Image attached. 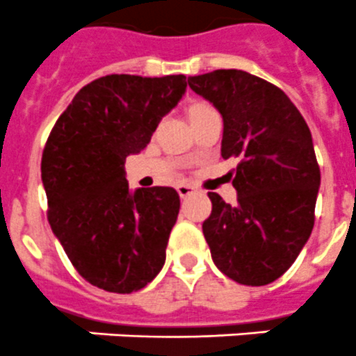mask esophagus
<instances>
[{
  "instance_id": "esophagus-1",
  "label": "esophagus",
  "mask_w": 356,
  "mask_h": 356,
  "mask_svg": "<svg viewBox=\"0 0 356 356\" xmlns=\"http://www.w3.org/2000/svg\"><path fill=\"white\" fill-rule=\"evenodd\" d=\"M195 191H197L195 188L190 186V184H179V186H177V193L182 197V199H184V197H188V195H191V193H195Z\"/></svg>"
}]
</instances>
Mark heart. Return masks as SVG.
Segmentation results:
<instances>
[{"instance_id":"1","label":"heart","mask_w":356,"mask_h":356,"mask_svg":"<svg viewBox=\"0 0 356 356\" xmlns=\"http://www.w3.org/2000/svg\"><path fill=\"white\" fill-rule=\"evenodd\" d=\"M206 111H211V107L206 104H202V102H195V104L190 107V111H188V116H190V118H195V116L206 113Z\"/></svg>"}]
</instances>
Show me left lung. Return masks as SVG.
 Returning a JSON list of instances; mask_svg holds the SVG:
<instances>
[{
	"label": "left lung",
	"instance_id": "1",
	"mask_svg": "<svg viewBox=\"0 0 356 356\" xmlns=\"http://www.w3.org/2000/svg\"><path fill=\"white\" fill-rule=\"evenodd\" d=\"M224 120L222 157H240L236 204L209 191L202 233L215 265L236 283L268 285L296 261L314 229L321 170L310 129L285 92L240 70L190 76Z\"/></svg>",
	"mask_w": 356,
	"mask_h": 356
}]
</instances>
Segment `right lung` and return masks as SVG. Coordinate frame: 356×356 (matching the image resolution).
Instances as JSON below:
<instances>
[{"label":"right lung","instance_id":"add662e5","mask_svg":"<svg viewBox=\"0 0 356 356\" xmlns=\"http://www.w3.org/2000/svg\"><path fill=\"white\" fill-rule=\"evenodd\" d=\"M186 76L107 75L84 86L58 116L41 161L48 222L79 274L131 293L165 265L177 191L129 190L127 156L140 154L186 92Z\"/></svg>","mask_w":356,"mask_h":356}]
</instances>
